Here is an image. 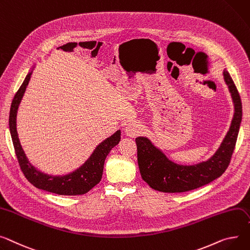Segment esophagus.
Here are the masks:
<instances>
[{
  "label": "esophagus",
  "mask_w": 250,
  "mask_h": 250,
  "mask_svg": "<svg viewBox=\"0 0 250 250\" xmlns=\"http://www.w3.org/2000/svg\"><path fill=\"white\" fill-rule=\"evenodd\" d=\"M142 125L137 122H130L125 127V132L127 137L135 138L142 131Z\"/></svg>",
  "instance_id": "34e87169"
}]
</instances>
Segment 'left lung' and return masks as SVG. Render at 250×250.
Masks as SVG:
<instances>
[{"mask_svg":"<svg viewBox=\"0 0 250 250\" xmlns=\"http://www.w3.org/2000/svg\"><path fill=\"white\" fill-rule=\"evenodd\" d=\"M223 77L234 104V114L220 146L207 161L195 165H180L171 161L148 138L136 139L140 172L151 188L165 193L187 192L209 184L227 169L239 132L242 104L237 88L226 69L223 70Z\"/></svg>","mask_w":250,"mask_h":250,"instance_id":"left-lung-1","label":"left lung"}]
</instances>
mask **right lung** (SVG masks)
Segmentation results:
<instances>
[{
  "instance_id": "add662e5",
  "label": "right lung",
  "mask_w": 250,
  "mask_h": 250,
  "mask_svg": "<svg viewBox=\"0 0 250 250\" xmlns=\"http://www.w3.org/2000/svg\"><path fill=\"white\" fill-rule=\"evenodd\" d=\"M35 65L36 64L32 66L11 104L9 126L16 156L18 158L20 167L25 177L36 188L58 195L75 196L85 194L101 182L106 156L109 154L111 148L121 141V129H118L113 135L98 144L90 157L80 167L68 174L49 175L34 167L28 160L19 140L18 131H17V113H18L19 105L29 84L31 74L35 68Z\"/></svg>"
}]
</instances>
